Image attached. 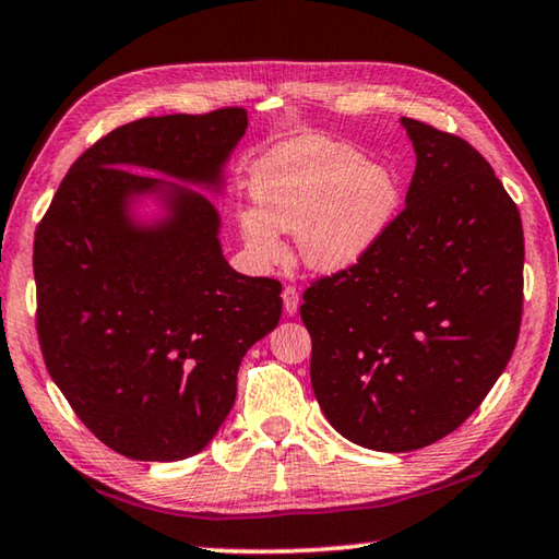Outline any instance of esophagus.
<instances>
[{
	"mask_svg": "<svg viewBox=\"0 0 559 559\" xmlns=\"http://www.w3.org/2000/svg\"><path fill=\"white\" fill-rule=\"evenodd\" d=\"M298 308H300V293L293 286L283 288V310H286V316H296Z\"/></svg>",
	"mask_w": 559,
	"mask_h": 559,
	"instance_id": "34e87169",
	"label": "esophagus"
}]
</instances>
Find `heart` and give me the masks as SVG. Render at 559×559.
Masks as SVG:
<instances>
[{
    "mask_svg": "<svg viewBox=\"0 0 559 559\" xmlns=\"http://www.w3.org/2000/svg\"><path fill=\"white\" fill-rule=\"evenodd\" d=\"M251 197L239 231L253 261H283V234H293L302 263L318 273L362 261L396 210V185L382 167L323 138L300 140L263 159L251 177Z\"/></svg>",
    "mask_w": 559,
    "mask_h": 559,
    "instance_id": "heart-1",
    "label": "heart"
}]
</instances>
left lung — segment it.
Listing matches in <instances>:
<instances>
[{"label":"left lung","mask_w":559,"mask_h":559,"mask_svg":"<svg viewBox=\"0 0 559 559\" xmlns=\"http://www.w3.org/2000/svg\"><path fill=\"white\" fill-rule=\"evenodd\" d=\"M400 122L416 155L404 212L300 306L320 409L386 453L429 447L486 400L518 343L525 261L520 212L484 155Z\"/></svg>","instance_id":"left-lung-1"}]
</instances>
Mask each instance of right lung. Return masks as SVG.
<instances>
[{
    "mask_svg": "<svg viewBox=\"0 0 559 559\" xmlns=\"http://www.w3.org/2000/svg\"><path fill=\"white\" fill-rule=\"evenodd\" d=\"M246 128L239 108L116 128L71 165L36 229L44 362L128 459L200 453L231 412L243 355L281 320V283L229 266L222 216L192 189L224 194Z\"/></svg>",
    "mask_w": 559,
    "mask_h": 559,
    "instance_id": "right-lung-1",
    "label": "right lung"
}]
</instances>
